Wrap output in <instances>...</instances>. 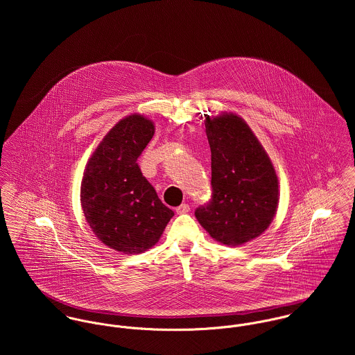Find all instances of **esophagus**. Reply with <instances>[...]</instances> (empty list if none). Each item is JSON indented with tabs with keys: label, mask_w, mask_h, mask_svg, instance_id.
Masks as SVG:
<instances>
[{
	"label": "esophagus",
	"mask_w": 355,
	"mask_h": 355,
	"mask_svg": "<svg viewBox=\"0 0 355 355\" xmlns=\"http://www.w3.org/2000/svg\"><path fill=\"white\" fill-rule=\"evenodd\" d=\"M189 211H190V205L189 203H182L180 206L176 207L178 214H184V213H189Z\"/></svg>",
	"instance_id": "1"
}]
</instances>
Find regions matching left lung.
<instances>
[{"label":"left lung","mask_w":355,"mask_h":355,"mask_svg":"<svg viewBox=\"0 0 355 355\" xmlns=\"http://www.w3.org/2000/svg\"><path fill=\"white\" fill-rule=\"evenodd\" d=\"M211 152V196L196 209L203 228L227 246L259 236L273 220L279 182L268 154L235 114L205 120Z\"/></svg>","instance_id":"8db88e82"}]
</instances>
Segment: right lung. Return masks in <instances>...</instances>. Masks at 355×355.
I'll list each match as a JSON object with an SVG mask.
<instances>
[{
  "label": "right lung",
  "mask_w": 355,
  "mask_h": 355,
  "mask_svg": "<svg viewBox=\"0 0 355 355\" xmlns=\"http://www.w3.org/2000/svg\"><path fill=\"white\" fill-rule=\"evenodd\" d=\"M154 135L141 114L120 120L90 158L80 190L83 213L97 238L124 254L150 249L175 214L142 175L138 158Z\"/></svg>",
  "instance_id": "right-lung-1"
}]
</instances>
